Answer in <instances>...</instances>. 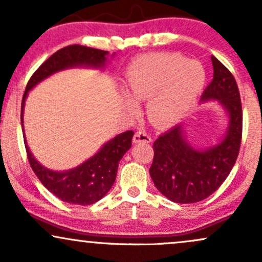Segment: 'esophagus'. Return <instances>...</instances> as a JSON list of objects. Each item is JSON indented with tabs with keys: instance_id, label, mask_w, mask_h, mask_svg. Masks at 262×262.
Listing matches in <instances>:
<instances>
[{
	"instance_id": "34e87169",
	"label": "esophagus",
	"mask_w": 262,
	"mask_h": 262,
	"mask_svg": "<svg viewBox=\"0 0 262 262\" xmlns=\"http://www.w3.org/2000/svg\"><path fill=\"white\" fill-rule=\"evenodd\" d=\"M133 141L135 144L139 143H150L151 141V138H150L149 134H146L145 132H137L133 137Z\"/></svg>"
}]
</instances>
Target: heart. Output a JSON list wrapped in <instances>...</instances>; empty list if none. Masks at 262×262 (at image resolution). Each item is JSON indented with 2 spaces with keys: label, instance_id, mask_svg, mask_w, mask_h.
Segmentation results:
<instances>
[{
  "label": "heart",
  "instance_id": "b5f03b06",
  "mask_svg": "<svg viewBox=\"0 0 262 262\" xmlns=\"http://www.w3.org/2000/svg\"><path fill=\"white\" fill-rule=\"evenodd\" d=\"M206 71L196 60L173 53L141 56L125 74L123 106L137 114V101H146V113L154 124L170 127L180 122L202 92Z\"/></svg>",
  "mask_w": 262,
  "mask_h": 262
}]
</instances>
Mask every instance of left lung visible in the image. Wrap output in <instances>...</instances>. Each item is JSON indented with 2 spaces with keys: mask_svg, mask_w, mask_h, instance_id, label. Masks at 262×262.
<instances>
[{
  "mask_svg": "<svg viewBox=\"0 0 262 262\" xmlns=\"http://www.w3.org/2000/svg\"><path fill=\"white\" fill-rule=\"evenodd\" d=\"M213 80L201 102L215 101L227 114L222 139L207 148H194L186 140L182 124L170 129L154 143L149 172L156 188L176 203H196L209 197L225 181L235 164L243 130V111L235 79L212 56Z\"/></svg>",
  "mask_w": 262,
  "mask_h": 262,
  "instance_id": "8db88e82",
  "label": "left lung"
}]
</instances>
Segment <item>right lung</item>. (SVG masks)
Returning <instances> with one entry per match:
<instances>
[{"mask_svg": "<svg viewBox=\"0 0 262 262\" xmlns=\"http://www.w3.org/2000/svg\"><path fill=\"white\" fill-rule=\"evenodd\" d=\"M108 56H110L108 52L82 47V45H69L53 54L47 61L39 66L38 70L32 75L31 80L27 83L22 100V112H20L22 130L25 132V125H23L25 104L31 90L52 75L66 69L90 68L101 70L107 65ZM113 56L114 54L111 55V58ZM133 135V130L123 132L116 135L104 143L95 155L87 159L82 164L77 165L74 169L64 171L50 170L41 165L32 154L27 144L26 134L23 137H25L29 164L39 181L64 202L89 206L100 201L112 188L116 181L118 164L123 155L130 149Z\"/></svg>", "mask_w": 262, "mask_h": 262, "instance_id": "obj_1", "label": "right lung"}]
</instances>
